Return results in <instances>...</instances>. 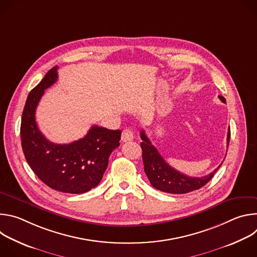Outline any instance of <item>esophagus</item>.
Listing matches in <instances>:
<instances>
[{"instance_id":"esophagus-1","label":"esophagus","mask_w":257,"mask_h":257,"mask_svg":"<svg viewBox=\"0 0 257 257\" xmlns=\"http://www.w3.org/2000/svg\"><path fill=\"white\" fill-rule=\"evenodd\" d=\"M121 138H122V141H124V142H127V141H131V140H133V138H134V133H133L132 129H130V128H126V129H124V130H123V132H122V136H121Z\"/></svg>"}]
</instances>
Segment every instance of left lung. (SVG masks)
<instances>
[{"mask_svg":"<svg viewBox=\"0 0 257 257\" xmlns=\"http://www.w3.org/2000/svg\"><path fill=\"white\" fill-rule=\"evenodd\" d=\"M223 102H226V99L223 96H219ZM230 128L228 131L227 137V146L230 142ZM140 137L142 142L140 144L142 150V160L144 165V172L148 176L151 184L158 190L163 192L172 193V194H184L197 190L203 187L206 183L211 180L213 175L216 173L219 165L213 172L203 177H189L184 174L178 172L173 169L160 155L158 150L152 144L149 137L146 136L144 130L140 132Z\"/></svg>","mask_w":257,"mask_h":257,"instance_id":"1","label":"left lung"}]
</instances>
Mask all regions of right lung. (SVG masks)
I'll return each mask as SVG.
<instances>
[{"label":"right lung","instance_id":"right-lung-1","mask_svg":"<svg viewBox=\"0 0 257 257\" xmlns=\"http://www.w3.org/2000/svg\"><path fill=\"white\" fill-rule=\"evenodd\" d=\"M57 79L58 66L27 96L20 127L22 150L31 170L46 185L64 193L81 194L98 185L109 155L120 145L121 130L94 125L83 138L69 144L49 141L36 125L35 109L45 89Z\"/></svg>","mask_w":257,"mask_h":257}]
</instances>
